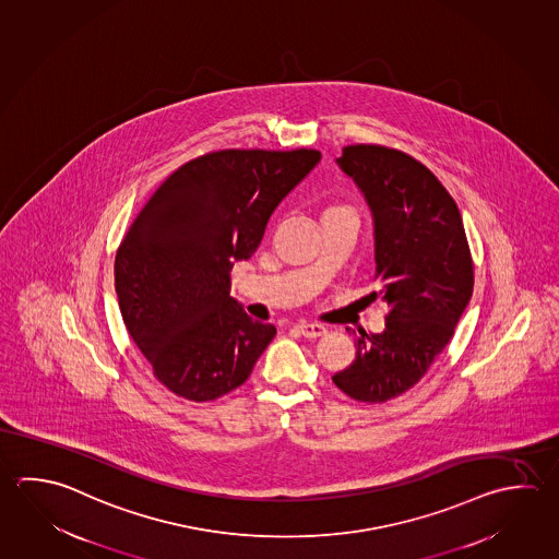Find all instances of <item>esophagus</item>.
Segmentation results:
<instances>
[{
  "mask_svg": "<svg viewBox=\"0 0 559 559\" xmlns=\"http://www.w3.org/2000/svg\"><path fill=\"white\" fill-rule=\"evenodd\" d=\"M294 329L299 335L307 336V338H317V336H323L326 333L325 326L319 325V323H297Z\"/></svg>",
  "mask_w": 559,
  "mask_h": 559,
  "instance_id": "34e87169",
  "label": "esophagus"
}]
</instances>
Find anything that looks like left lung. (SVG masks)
Returning <instances> with one entry per match:
<instances>
[{
	"label": "left lung",
	"instance_id": "1",
	"mask_svg": "<svg viewBox=\"0 0 559 559\" xmlns=\"http://www.w3.org/2000/svg\"><path fill=\"white\" fill-rule=\"evenodd\" d=\"M336 163L374 216L370 297L388 313L382 333L356 336L355 360L333 382L356 402L382 404L416 386L449 345L473 295V258L457 203L424 163L376 143L346 145Z\"/></svg>",
	"mask_w": 559,
	"mask_h": 559
}]
</instances>
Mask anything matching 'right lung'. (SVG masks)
Returning <instances> with one entry per match:
<instances>
[{
  "instance_id": "right-lung-1",
  "label": "right lung",
  "mask_w": 559,
  "mask_h": 559,
  "mask_svg": "<svg viewBox=\"0 0 559 559\" xmlns=\"http://www.w3.org/2000/svg\"><path fill=\"white\" fill-rule=\"evenodd\" d=\"M319 159L305 147L204 153L163 181L123 236L114 262L123 325L175 396L233 392L272 343L275 326L230 297V272Z\"/></svg>"
}]
</instances>
